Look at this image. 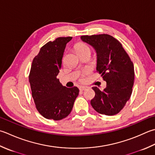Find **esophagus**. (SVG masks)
Masks as SVG:
<instances>
[{
	"mask_svg": "<svg viewBox=\"0 0 155 155\" xmlns=\"http://www.w3.org/2000/svg\"><path fill=\"white\" fill-rule=\"evenodd\" d=\"M79 89H80V91H84V90L87 89V87H84V86H81V87H80Z\"/></svg>",
	"mask_w": 155,
	"mask_h": 155,
	"instance_id": "esophagus-1",
	"label": "esophagus"
}]
</instances>
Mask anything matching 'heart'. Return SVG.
I'll return each mask as SVG.
<instances>
[{"label":"heart","mask_w":155,"mask_h":155,"mask_svg":"<svg viewBox=\"0 0 155 155\" xmlns=\"http://www.w3.org/2000/svg\"><path fill=\"white\" fill-rule=\"evenodd\" d=\"M75 49H76V51H77V52L78 54L79 53V52H81V51L90 50L89 48L88 47L86 44H83V43L77 44V45H76V46H75Z\"/></svg>","instance_id":"1"}]
</instances>
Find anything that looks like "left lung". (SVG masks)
<instances>
[{
	"mask_svg": "<svg viewBox=\"0 0 155 155\" xmlns=\"http://www.w3.org/2000/svg\"><path fill=\"white\" fill-rule=\"evenodd\" d=\"M81 39L96 51V69L107 83L104 91L92 87L95 96L91 104L99 114L116 115L122 110L132 95L134 64L120 42L110 35H83Z\"/></svg>",
	"mask_w": 155,
	"mask_h": 155,
	"instance_id": "obj_1",
	"label": "left lung"
}]
</instances>
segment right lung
<instances>
[{"label":"right lung","mask_w":155,"mask_h":155,"mask_svg":"<svg viewBox=\"0 0 155 155\" xmlns=\"http://www.w3.org/2000/svg\"><path fill=\"white\" fill-rule=\"evenodd\" d=\"M72 38L60 37L48 42L33 60L29 76L32 97L39 113L46 119L67 117L79 93L77 87H66L57 78L66 44Z\"/></svg>","instance_id":"1"}]
</instances>
